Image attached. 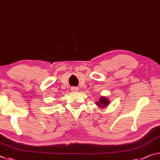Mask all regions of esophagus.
I'll return each instance as SVG.
<instances>
[{
    "instance_id": "obj_1",
    "label": "esophagus",
    "mask_w": 160,
    "mask_h": 160,
    "mask_svg": "<svg viewBox=\"0 0 160 160\" xmlns=\"http://www.w3.org/2000/svg\"><path fill=\"white\" fill-rule=\"evenodd\" d=\"M72 90L74 91H77L78 90V88L77 87H72Z\"/></svg>"
}]
</instances>
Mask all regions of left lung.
<instances>
[{"label":"left lung","mask_w":160,"mask_h":160,"mask_svg":"<svg viewBox=\"0 0 160 160\" xmlns=\"http://www.w3.org/2000/svg\"><path fill=\"white\" fill-rule=\"evenodd\" d=\"M108 103H109L108 99L106 97H103V96H101L100 99H99V101L96 103V105L98 106L99 107L100 106L106 107Z\"/></svg>","instance_id":"left-lung-1"}]
</instances>
